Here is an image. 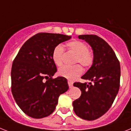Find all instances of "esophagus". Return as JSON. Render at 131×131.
<instances>
[{"instance_id":"1","label":"esophagus","mask_w":131,"mask_h":131,"mask_svg":"<svg viewBox=\"0 0 131 131\" xmlns=\"http://www.w3.org/2000/svg\"><path fill=\"white\" fill-rule=\"evenodd\" d=\"M68 84H69V88H72L73 86V82L71 81H68Z\"/></svg>"}]
</instances>
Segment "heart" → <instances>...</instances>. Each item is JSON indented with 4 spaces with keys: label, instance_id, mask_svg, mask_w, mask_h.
<instances>
[{
    "label": "heart",
    "instance_id": "obj_1",
    "mask_svg": "<svg viewBox=\"0 0 131 131\" xmlns=\"http://www.w3.org/2000/svg\"><path fill=\"white\" fill-rule=\"evenodd\" d=\"M68 49L77 54L75 62L81 63L84 67H89L92 65L94 60L93 53L90 52L86 44L80 40H73L67 45ZM64 48L62 45H57L52 53V59L57 66H61L62 64V57ZM82 73V68L81 65L64 66L59 70V74L70 81H73Z\"/></svg>",
    "mask_w": 131,
    "mask_h": 131
}]
</instances>
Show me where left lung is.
Here are the masks:
<instances>
[{
    "label": "left lung",
    "mask_w": 131,
    "mask_h": 131,
    "mask_svg": "<svg viewBox=\"0 0 131 131\" xmlns=\"http://www.w3.org/2000/svg\"><path fill=\"white\" fill-rule=\"evenodd\" d=\"M93 51L92 66L82 79L91 81L74 82L81 91V96L73 101V109L79 117L87 121L97 119L113 105L120 86L121 67L115 52L108 44L96 35H79Z\"/></svg>",
    "instance_id": "8db88e82"
}]
</instances>
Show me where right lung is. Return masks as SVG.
<instances>
[{"label": "right lung", "mask_w": 131, "mask_h": 131, "mask_svg": "<svg viewBox=\"0 0 131 131\" xmlns=\"http://www.w3.org/2000/svg\"><path fill=\"white\" fill-rule=\"evenodd\" d=\"M70 38L71 36L60 34H37L25 42L13 61V97L20 108L32 118L52 114L59 96L69 89L64 77L52 79L57 71L52 53L57 45Z\"/></svg>", "instance_id": "obj_1"}]
</instances>
